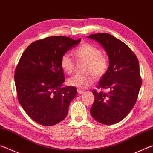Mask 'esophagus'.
<instances>
[{
  "label": "esophagus",
  "instance_id": "esophagus-1",
  "mask_svg": "<svg viewBox=\"0 0 153 153\" xmlns=\"http://www.w3.org/2000/svg\"><path fill=\"white\" fill-rule=\"evenodd\" d=\"M77 92H78L79 94H81L82 93L84 92V90L82 89H77Z\"/></svg>",
  "mask_w": 153,
  "mask_h": 153
}]
</instances>
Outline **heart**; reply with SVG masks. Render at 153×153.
Wrapping results in <instances>:
<instances>
[{
  "label": "heart",
  "instance_id": "heart-1",
  "mask_svg": "<svg viewBox=\"0 0 153 153\" xmlns=\"http://www.w3.org/2000/svg\"><path fill=\"white\" fill-rule=\"evenodd\" d=\"M76 57L87 62L83 74H76L67 80L71 86L86 88L95 81V74L100 77L107 71L108 67L107 59L101 54V51L97 46L89 43H85L80 46L74 52ZM62 69L67 74H71L74 69V61L69 53L62 55L60 61Z\"/></svg>",
  "mask_w": 153,
  "mask_h": 153
}]
</instances>
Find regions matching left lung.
I'll use <instances>...</instances> for the list:
<instances>
[{"label": "left lung", "mask_w": 153, "mask_h": 153, "mask_svg": "<svg viewBox=\"0 0 153 153\" xmlns=\"http://www.w3.org/2000/svg\"><path fill=\"white\" fill-rule=\"evenodd\" d=\"M88 38L102 46L109 60L98 86L108 92L93 90L95 98L90 113L98 122L112 125L123 120L136 104L142 84L139 62L131 49L112 35L100 33Z\"/></svg>", "instance_id": "left-lung-1"}]
</instances>
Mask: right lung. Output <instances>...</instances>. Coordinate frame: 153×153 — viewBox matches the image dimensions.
<instances>
[{"label": "right lung", "instance_id": "right-lung-1", "mask_svg": "<svg viewBox=\"0 0 153 153\" xmlns=\"http://www.w3.org/2000/svg\"><path fill=\"white\" fill-rule=\"evenodd\" d=\"M80 41L81 38L51 36L33 42L21 56L14 77L18 100L40 125L54 126L63 120L76 97L74 86L61 87L65 77L60 61Z\"/></svg>", "mask_w": 153, "mask_h": 153}]
</instances>
